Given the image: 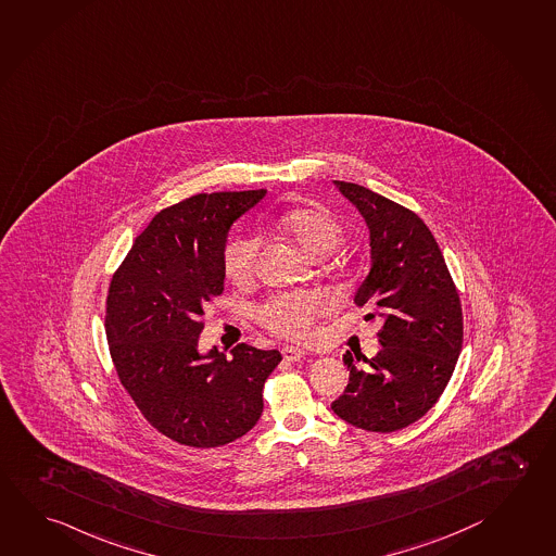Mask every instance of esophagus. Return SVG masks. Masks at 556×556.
I'll use <instances>...</instances> for the list:
<instances>
[{"instance_id": "obj_1", "label": "esophagus", "mask_w": 556, "mask_h": 556, "mask_svg": "<svg viewBox=\"0 0 556 556\" xmlns=\"http://www.w3.org/2000/svg\"><path fill=\"white\" fill-rule=\"evenodd\" d=\"M282 356L283 361H288V363H300L305 353H303L302 349H298V346H283Z\"/></svg>"}]
</instances>
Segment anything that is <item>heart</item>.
<instances>
[{
  "instance_id": "heart-1",
  "label": "heart",
  "mask_w": 556,
  "mask_h": 556,
  "mask_svg": "<svg viewBox=\"0 0 556 556\" xmlns=\"http://www.w3.org/2000/svg\"><path fill=\"white\" fill-rule=\"evenodd\" d=\"M283 231L300 244L303 253L314 261H324L344 242V229L325 207H300L282 217ZM261 237L247 235L227 244L223 253V270L235 280H247L254 270L261 251ZM325 309V298L319 293H278L256 307L258 324L286 339H305L312 333L317 315Z\"/></svg>"
}]
</instances>
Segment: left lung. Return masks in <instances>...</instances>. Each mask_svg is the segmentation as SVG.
I'll return each mask as SVG.
<instances>
[{
    "instance_id": "left-lung-1",
    "label": "left lung",
    "mask_w": 556,
    "mask_h": 556,
    "mask_svg": "<svg viewBox=\"0 0 556 556\" xmlns=\"http://www.w3.org/2000/svg\"><path fill=\"white\" fill-rule=\"evenodd\" d=\"M363 213L372 266L354 295L372 305L384 325L380 353L346 351L351 370L331 407L346 424L392 433L421 419L441 397L463 349V307L433 232L417 213L364 186L334 180Z\"/></svg>"
}]
</instances>
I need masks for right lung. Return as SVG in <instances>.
I'll list each match as a JSON object with an SVG mask.
<instances>
[{"instance_id":"1","label":"right lung","mask_w":556,"mask_h":556,"mask_svg":"<svg viewBox=\"0 0 556 556\" xmlns=\"http://www.w3.org/2000/svg\"><path fill=\"white\" fill-rule=\"evenodd\" d=\"M266 190L198 193L162 210L113 274L105 334L113 366L144 419L176 443H232L263 414L278 351L237 344L227 358L198 351L203 307L223 292L232 222Z\"/></svg>"}]
</instances>
